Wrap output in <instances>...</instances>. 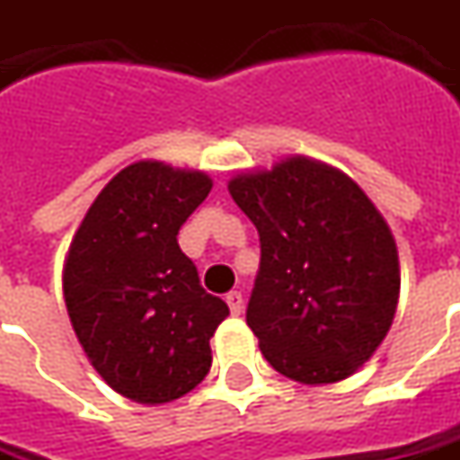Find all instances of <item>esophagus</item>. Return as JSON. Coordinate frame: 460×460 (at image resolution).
I'll return each instance as SVG.
<instances>
[{"label": "esophagus", "mask_w": 460, "mask_h": 460, "mask_svg": "<svg viewBox=\"0 0 460 460\" xmlns=\"http://www.w3.org/2000/svg\"><path fill=\"white\" fill-rule=\"evenodd\" d=\"M226 303H229V310H231V315H239L242 310H244V295L242 293H229L226 295Z\"/></svg>", "instance_id": "1"}]
</instances>
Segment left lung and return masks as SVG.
<instances>
[{"instance_id": "obj_1", "label": "left lung", "mask_w": 460, "mask_h": 460, "mask_svg": "<svg viewBox=\"0 0 460 460\" xmlns=\"http://www.w3.org/2000/svg\"><path fill=\"white\" fill-rule=\"evenodd\" d=\"M231 199L260 231L246 323L272 369L321 387L357 374L400 300V257L385 216L339 167L288 155L236 172Z\"/></svg>"}]
</instances>
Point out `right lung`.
Masks as SVG:
<instances>
[{
  "label": "right lung",
  "mask_w": 460,
  "mask_h": 460,
  "mask_svg": "<svg viewBox=\"0 0 460 460\" xmlns=\"http://www.w3.org/2000/svg\"><path fill=\"white\" fill-rule=\"evenodd\" d=\"M203 170L137 160L91 203L63 264V297L91 367L139 404L181 400L211 369L229 305L208 295L178 246L211 193Z\"/></svg>",
  "instance_id": "1"
}]
</instances>
